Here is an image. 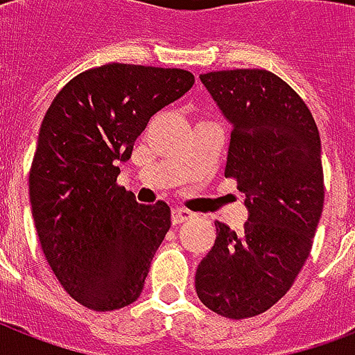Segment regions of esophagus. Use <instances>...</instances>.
<instances>
[{
	"instance_id": "esophagus-1",
	"label": "esophagus",
	"mask_w": 355,
	"mask_h": 355,
	"mask_svg": "<svg viewBox=\"0 0 355 355\" xmlns=\"http://www.w3.org/2000/svg\"><path fill=\"white\" fill-rule=\"evenodd\" d=\"M191 219V211L188 210H182V208H173L171 210V223L175 227L178 225H182V223L189 221Z\"/></svg>"
}]
</instances>
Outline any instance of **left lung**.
<instances>
[{
  "mask_svg": "<svg viewBox=\"0 0 355 355\" xmlns=\"http://www.w3.org/2000/svg\"><path fill=\"white\" fill-rule=\"evenodd\" d=\"M232 123L225 177L245 193L241 232L216 221L214 247L197 267L206 308L247 319L280 300L306 263L324 206L320 136L297 92L267 69L200 75Z\"/></svg>",
  "mask_w": 355,
  "mask_h": 355,
  "instance_id": "1",
  "label": "left lung"
}]
</instances>
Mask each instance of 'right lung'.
<instances>
[{"label":"right lung","mask_w":355,"mask_h":355,"mask_svg":"<svg viewBox=\"0 0 355 355\" xmlns=\"http://www.w3.org/2000/svg\"><path fill=\"white\" fill-rule=\"evenodd\" d=\"M193 83L186 69L105 64L73 77L47 108L29 173L33 219L51 270L88 309L112 311L141 295L171 210L138 205L116 182L118 166Z\"/></svg>","instance_id":"add662e5"}]
</instances>
